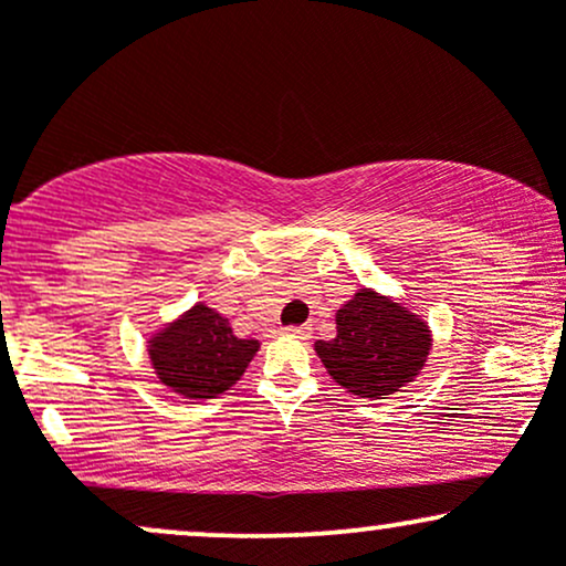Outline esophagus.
<instances>
[{
  "mask_svg": "<svg viewBox=\"0 0 566 566\" xmlns=\"http://www.w3.org/2000/svg\"><path fill=\"white\" fill-rule=\"evenodd\" d=\"M284 335L297 337V340H308L311 327H308V324H303V327H284Z\"/></svg>",
  "mask_w": 566,
  "mask_h": 566,
  "instance_id": "34e87169",
  "label": "esophagus"
}]
</instances>
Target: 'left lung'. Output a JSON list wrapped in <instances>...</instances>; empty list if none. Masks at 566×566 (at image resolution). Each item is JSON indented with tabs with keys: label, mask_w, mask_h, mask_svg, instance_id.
I'll list each match as a JSON object with an SVG mask.
<instances>
[{
	"label": "left lung",
	"mask_w": 566,
	"mask_h": 566,
	"mask_svg": "<svg viewBox=\"0 0 566 566\" xmlns=\"http://www.w3.org/2000/svg\"><path fill=\"white\" fill-rule=\"evenodd\" d=\"M335 324L337 335L316 343V354L337 386L365 399H388L412 382L431 350L426 324L373 290L356 292Z\"/></svg>",
	"instance_id": "left-lung-1"
}]
</instances>
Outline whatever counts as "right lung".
Here are the masks:
<instances>
[{
    "mask_svg": "<svg viewBox=\"0 0 566 566\" xmlns=\"http://www.w3.org/2000/svg\"><path fill=\"white\" fill-rule=\"evenodd\" d=\"M261 343L233 335L229 319L205 303L151 340L159 380L188 399H212L242 378Z\"/></svg>",
    "mask_w": 566,
    "mask_h": 566,
    "instance_id": "obj_1",
    "label": "right lung"
}]
</instances>
